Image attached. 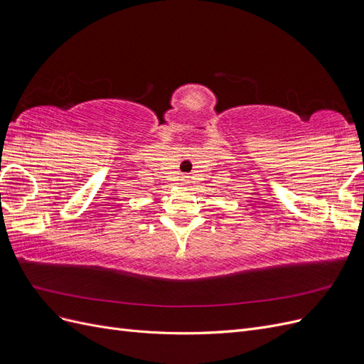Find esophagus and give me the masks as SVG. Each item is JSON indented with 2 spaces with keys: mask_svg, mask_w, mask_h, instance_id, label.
Here are the masks:
<instances>
[{
  "mask_svg": "<svg viewBox=\"0 0 364 364\" xmlns=\"http://www.w3.org/2000/svg\"><path fill=\"white\" fill-rule=\"evenodd\" d=\"M188 183H190V178H188V176H183V178H182V185L183 186H188Z\"/></svg>",
  "mask_w": 364,
  "mask_h": 364,
  "instance_id": "1",
  "label": "esophagus"
}]
</instances>
